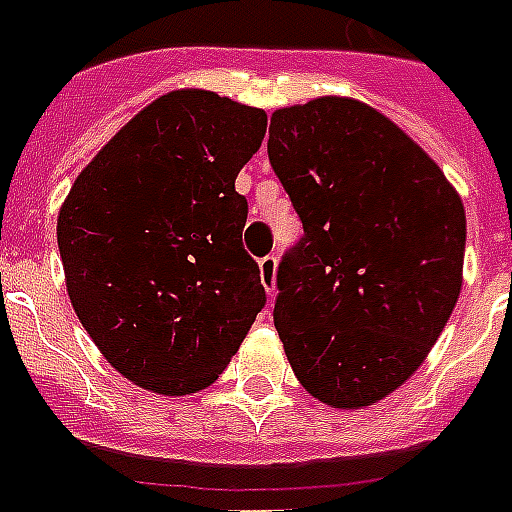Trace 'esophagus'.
<instances>
[{
	"label": "esophagus",
	"mask_w": 512,
	"mask_h": 512,
	"mask_svg": "<svg viewBox=\"0 0 512 512\" xmlns=\"http://www.w3.org/2000/svg\"><path fill=\"white\" fill-rule=\"evenodd\" d=\"M276 268H278L276 255H265L263 260H260V281H263L265 291H268L270 296L276 294Z\"/></svg>",
	"instance_id": "1"
}]
</instances>
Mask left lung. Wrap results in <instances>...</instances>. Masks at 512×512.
<instances>
[{
	"mask_svg": "<svg viewBox=\"0 0 512 512\" xmlns=\"http://www.w3.org/2000/svg\"><path fill=\"white\" fill-rule=\"evenodd\" d=\"M268 158L304 229L276 270L291 369L328 406L377 403L419 369L458 302L461 197L409 135L351 98L278 109Z\"/></svg>",
	"mask_w": 512,
	"mask_h": 512,
	"instance_id": "1",
	"label": "left lung"
}]
</instances>
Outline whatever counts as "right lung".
Returning <instances> with one entry per match:
<instances>
[{
	"mask_svg": "<svg viewBox=\"0 0 512 512\" xmlns=\"http://www.w3.org/2000/svg\"><path fill=\"white\" fill-rule=\"evenodd\" d=\"M265 127L263 109L174 90L124 124L59 210L72 307L140 388H208L268 302L234 187Z\"/></svg>",
	"mask_w": 512,
	"mask_h": 512,
	"instance_id": "obj_1",
	"label": "right lung"
}]
</instances>
